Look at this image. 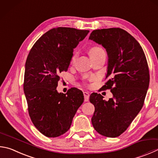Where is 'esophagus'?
I'll list each match as a JSON object with an SVG mask.
<instances>
[{
	"label": "esophagus",
	"instance_id": "obj_1",
	"mask_svg": "<svg viewBox=\"0 0 158 158\" xmlns=\"http://www.w3.org/2000/svg\"><path fill=\"white\" fill-rule=\"evenodd\" d=\"M84 96L85 102H88L89 100V97H90V94H89L88 92H84Z\"/></svg>",
	"mask_w": 158,
	"mask_h": 158
}]
</instances>
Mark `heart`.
Instances as JSON below:
<instances>
[{"mask_svg":"<svg viewBox=\"0 0 158 158\" xmlns=\"http://www.w3.org/2000/svg\"><path fill=\"white\" fill-rule=\"evenodd\" d=\"M102 51H104V50L101 48L100 47H97V46H94V47H92L90 50H89V53H90V56H93L94 55H95L97 53L100 52ZM76 54H74L73 56H72V59H71V63H73L74 61H75L76 59Z\"/></svg>","mask_w":158,"mask_h":158,"instance_id":"1","label":"heart"}]
</instances>
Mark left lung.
<instances>
[{"label": "left lung", "mask_w": 158, "mask_h": 158, "mask_svg": "<svg viewBox=\"0 0 158 158\" xmlns=\"http://www.w3.org/2000/svg\"><path fill=\"white\" fill-rule=\"evenodd\" d=\"M89 39L107 52L108 80L102 88L110 89L113 95L105 101L101 94H90L94 106L92 124L102 135L118 137L144 105L150 80L147 58L137 40L121 28L93 30Z\"/></svg>", "instance_id": "1"}]
</instances>
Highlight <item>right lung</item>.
Here are the masks:
<instances>
[{"instance_id": "1", "label": "right lung", "mask_w": 158, "mask_h": 158, "mask_svg": "<svg viewBox=\"0 0 158 158\" xmlns=\"http://www.w3.org/2000/svg\"><path fill=\"white\" fill-rule=\"evenodd\" d=\"M89 30L59 27L45 32L30 50L25 63L23 90L31 122L45 136L67 132L84 94L76 88L66 94L56 90L60 73L67 71L73 50Z\"/></svg>"}]
</instances>
